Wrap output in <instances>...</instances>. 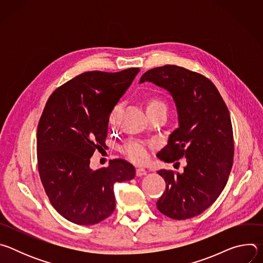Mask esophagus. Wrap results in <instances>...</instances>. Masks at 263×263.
I'll list each match as a JSON object with an SVG mask.
<instances>
[{
  "instance_id": "esophagus-1",
  "label": "esophagus",
  "mask_w": 263,
  "mask_h": 263,
  "mask_svg": "<svg viewBox=\"0 0 263 263\" xmlns=\"http://www.w3.org/2000/svg\"><path fill=\"white\" fill-rule=\"evenodd\" d=\"M147 174V172L144 168H136V176L137 177H142L145 176Z\"/></svg>"
}]
</instances>
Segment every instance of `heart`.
Listing matches in <instances>:
<instances>
[{"label":"heart","instance_id":"b5f03b06","mask_svg":"<svg viewBox=\"0 0 263 263\" xmlns=\"http://www.w3.org/2000/svg\"><path fill=\"white\" fill-rule=\"evenodd\" d=\"M144 108L147 117H152L157 114H166L167 105L159 97H148L143 102ZM121 105H117L112 109L109 116V124L111 126H116L119 115L121 112ZM123 153L130 159L132 162L137 164H142L148 159V151L146 143L139 140H130L123 146Z\"/></svg>","mask_w":263,"mask_h":263}]
</instances>
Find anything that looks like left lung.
Masks as SVG:
<instances>
[{"mask_svg": "<svg viewBox=\"0 0 263 263\" xmlns=\"http://www.w3.org/2000/svg\"><path fill=\"white\" fill-rule=\"evenodd\" d=\"M166 89L177 107L178 128L157 154L165 162L186 158L182 174L160 170L165 191L157 209L174 219H187L210 207L227 184L234 155L229 110L214 84L203 74L177 65L145 71L139 83Z\"/></svg>", "mask_w": 263, "mask_h": 263, "instance_id": "1", "label": "left lung"}]
</instances>
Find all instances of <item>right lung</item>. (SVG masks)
Instances as JSON below:
<instances>
[{"label":"right lung","mask_w":263,"mask_h":263,"mask_svg":"<svg viewBox=\"0 0 263 263\" xmlns=\"http://www.w3.org/2000/svg\"><path fill=\"white\" fill-rule=\"evenodd\" d=\"M139 68L86 71L49 98L37 127V163L53 207L67 220L89 226L116 209L114 185L135 177L124 159L90 168L96 149L106 146L109 116Z\"/></svg>","instance_id":"obj_1"}]
</instances>
